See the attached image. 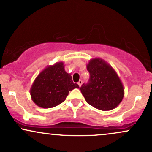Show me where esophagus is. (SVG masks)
Listing matches in <instances>:
<instances>
[{"mask_svg": "<svg viewBox=\"0 0 152 152\" xmlns=\"http://www.w3.org/2000/svg\"><path fill=\"white\" fill-rule=\"evenodd\" d=\"M82 83H83V81H81V80H80V81L78 82V86H79L80 87H81V86Z\"/></svg>", "mask_w": 152, "mask_h": 152, "instance_id": "obj_1", "label": "esophagus"}]
</instances>
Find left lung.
Instances as JSON below:
<instances>
[{
  "instance_id": "8db88e82",
  "label": "left lung",
  "mask_w": 152,
  "mask_h": 152,
  "mask_svg": "<svg viewBox=\"0 0 152 152\" xmlns=\"http://www.w3.org/2000/svg\"><path fill=\"white\" fill-rule=\"evenodd\" d=\"M86 67L90 78L80 88L86 102L102 111L117 107L124 98V88L114 69L99 58L91 59Z\"/></svg>"
}]
</instances>
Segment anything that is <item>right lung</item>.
<instances>
[{
	"mask_svg": "<svg viewBox=\"0 0 152 152\" xmlns=\"http://www.w3.org/2000/svg\"><path fill=\"white\" fill-rule=\"evenodd\" d=\"M78 88L71 74L66 73L63 62L48 66L38 75L31 87L33 102L44 109L53 108L65 101L69 92Z\"/></svg>",
	"mask_w": 152,
	"mask_h": 152,
	"instance_id": "1",
	"label": "right lung"
}]
</instances>
